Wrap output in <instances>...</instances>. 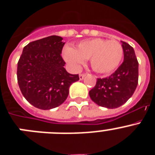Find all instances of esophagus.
Listing matches in <instances>:
<instances>
[{
	"mask_svg": "<svg viewBox=\"0 0 155 155\" xmlns=\"http://www.w3.org/2000/svg\"><path fill=\"white\" fill-rule=\"evenodd\" d=\"M85 74H79V78H80V80H83L84 77H85Z\"/></svg>",
	"mask_w": 155,
	"mask_h": 155,
	"instance_id": "1",
	"label": "esophagus"
}]
</instances>
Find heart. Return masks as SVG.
I'll use <instances>...</instances> for the list:
<instances>
[{"instance_id": "b5f03b06", "label": "heart", "mask_w": 155, "mask_h": 155, "mask_svg": "<svg viewBox=\"0 0 155 155\" xmlns=\"http://www.w3.org/2000/svg\"><path fill=\"white\" fill-rule=\"evenodd\" d=\"M63 53L65 61L76 71L80 70L85 60L90 59L94 71L108 74L118 68L124 56V49L118 41L94 38L81 41L75 49L66 46Z\"/></svg>"}]
</instances>
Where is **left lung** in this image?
<instances>
[{"label": "left lung", "instance_id": "8db88e82", "mask_svg": "<svg viewBox=\"0 0 155 155\" xmlns=\"http://www.w3.org/2000/svg\"><path fill=\"white\" fill-rule=\"evenodd\" d=\"M124 61L118 69L108 78L97 79L89 91L90 98L99 106L116 109L127 102L138 84V61L134 48L122 42Z\"/></svg>", "mask_w": 155, "mask_h": 155}]
</instances>
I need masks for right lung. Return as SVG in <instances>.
Returning a JSON list of instances; mask_svg holds the SVG:
<instances>
[{
  "label": "right lung",
  "instance_id": "add662e5",
  "mask_svg": "<svg viewBox=\"0 0 155 155\" xmlns=\"http://www.w3.org/2000/svg\"><path fill=\"white\" fill-rule=\"evenodd\" d=\"M63 38L51 35L29 42L18 62L17 78L25 99L38 109H51L67 99L69 87L79 80L64 68Z\"/></svg>",
  "mask_w": 155,
  "mask_h": 155
}]
</instances>
